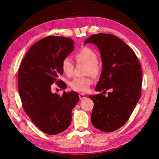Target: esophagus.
Segmentation results:
<instances>
[{
  "label": "esophagus",
  "instance_id": "34e87169",
  "mask_svg": "<svg viewBox=\"0 0 159 159\" xmlns=\"http://www.w3.org/2000/svg\"><path fill=\"white\" fill-rule=\"evenodd\" d=\"M79 97H80V100H82V99H84L86 97H85V95H84V94H83V93H80V95H79Z\"/></svg>",
  "mask_w": 159,
  "mask_h": 159
}]
</instances>
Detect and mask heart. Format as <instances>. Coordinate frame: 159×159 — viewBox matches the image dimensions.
<instances>
[{"mask_svg":"<svg viewBox=\"0 0 159 159\" xmlns=\"http://www.w3.org/2000/svg\"><path fill=\"white\" fill-rule=\"evenodd\" d=\"M75 58L78 63H83L87 65L86 74H91L93 76H98L101 71L100 66L98 63V56L96 53L89 48L85 47L80 50L75 55ZM61 69L64 74L68 75L73 73L74 64L72 60L66 57L61 61ZM93 84V80L90 78H74L70 82V87L79 92H85Z\"/></svg>","mask_w":159,"mask_h":159,"instance_id":"b5f03b06","label":"heart"}]
</instances>
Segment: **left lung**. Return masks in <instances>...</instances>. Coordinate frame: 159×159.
Masks as SVG:
<instances>
[{"instance_id": "left-lung-1", "label": "left lung", "mask_w": 159, "mask_h": 159, "mask_svg": "<svg viewBox=\"0 0 159 159\" xmlns=\"http://www.w3.org/2000/svg\"><path fill=\"white\" fill-rule=\"evenodd\" d=\"M98 46L102 61V72L95 88L103 93L89 95L93 108V125L103 132H113L125 125L131 116L141 95L142 71L134 51L119 38L99 33L86 39L84 45Z\"/></svg>"}]
</instances>
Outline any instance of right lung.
<instances>
[{"mask_svg": "<svg viewBox=\"0 0 159 159\" xmlns=\"http://www.w3.org/2000/svg\"><path fill=\"white\" fill-rule=\"evenodd\" d=\"M74 42L64 36H48L34 44L22 61L18 74L19 95L26 113L35 125L48 134H56L68 129L71 111L78 103L75 91L60 96L51 87L56 82L62 89L67 85L57 80L63 74L61 61L74 50Z\"/></svg>", "mask_w": 159, "mask_h": 159, "instance_id": "right-lung-1", "label": "right lung"}]
</instances>
